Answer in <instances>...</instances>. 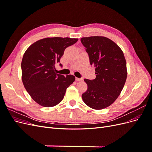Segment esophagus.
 <instances>
[{"label":"esophagus","mask_w":152,"mask_h":152,"mask_svg":"<svg viewBox=\"0 0 152 152\" xmlns=\"http://www.w3.org/2000/svg\"><path fill=\"white\" fill-rule=\"evenodd\" d=\"M75 79H76V80L78 81V82H79V81H82V80H83V79H82V78H77V77H76Z\"/></svg>","instance_id":"1"}]
</instances>
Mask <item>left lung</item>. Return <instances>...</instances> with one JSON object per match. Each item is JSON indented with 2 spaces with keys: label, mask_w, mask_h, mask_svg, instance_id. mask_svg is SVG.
<instances>
[{
  "label": "left lung",
  "mask_w": 152,
  "mask_h": 152,
  "mask_svg": "<svg viewBox=\"0 0 152 152\" xmlns=\"http://www.w3.org/2000/svg\"><path fill=\"white\" fill-rule=\"evenodd\" d=\"M80 40L96 74L94 80L84 79L87 90L82 98L90 108L102 110L111 105L121 93L127 75L126 59L118 45L105 37H82Z\"/></svg>",
  "instance_id": "obj_1"
}]
</instances>
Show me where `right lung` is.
Segmentation results:
<instances>
[{
  "instance_id": "obj_1",
  "label": "right lung",
  "mask_w": 152,
  "mask_h": 152,
  "mask_svg": "<svg viewBox=\"0 0 152 152\" xmlns=\"http://www.w3.org/2000/svg\"><path fill=\"white\" fill-rule=\"evenodd\" d=\"M78 39L48 37L36 41L26 50L21 61V79L25 89L36 103L52 107L63 100L66 90L75 80L55 72L66 48ZM61 65V64H60Z\"/></svg>"
}]
</instances>
